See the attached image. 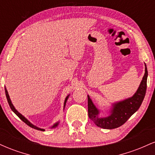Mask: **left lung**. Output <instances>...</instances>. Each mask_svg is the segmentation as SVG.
Instances as JSON below:
<instances>
[{
    "label": "left lung",
    "instance_id": "left-lung-1",
    "mask_svg": "<svg viewBox=\"0 0 155 155\" xmlns=\"http://www.w3.org/2000/svg\"><path fill=\"white\" fill-rule=\"evenodd\" d=\"M148 71L145 64V74L139 87L133 97L113 104L111 114L106 117L98 118L99 110L93 104L90 96L88 97V115L95 124L104 129H114L125 123L127 120L140 108L143 102L147 90Z\"/></svg>",
    "mask_w": 155,
    "mask_h": 155
}]
</instances>
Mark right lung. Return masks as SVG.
Returning <instances> with one entry per match:
<instances>
[{
    "instance_id": "1",
    "label": "right lung",
    "mask_w": 155,
    "mask_h": 155,
    "mask_svg": "<svg viewBox=\"0 0 155 155\" xmlns=\"http://www.w3.org/2000/svg\"><path fill=\"white\" fill-rule=\"evenodd\" d=\"M5 92H6V98H7V101H8V105H9V106H10L11 109H12V111H13L14 112H15V113L16 114V115H17V116L21 120H22L23 122H25V123L28 124V126H30V127H32V128H34V129H35V130H41V131H44V129H41V128H39V127H36V126H35V125H33V124H31V122H29V121H28V120H27V119L25 118V117L24 116H22V115L20 113H19V112L17 111V110H16V108H15V106H13V104H12V101H11V100H10L9 95H8V91H7V90H6V87H5ZM68 96H69V95H68L67 97H66V98H65V103H64V107H65V104H66V101H67V100H68ZM58 123L54 124V125H53L52 127H57V126H58Z\"/></svg>"
}]
</instances>
